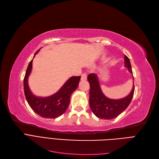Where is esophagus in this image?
Segmentation results:
<instances>
[{
  "instance_id": "obj_1",
  "label": "esophagus",
  "mask_w": 159,
  "mask_h": 159,
  "mask_svg": "<svg viewBox=\"0 0 159 159\" xmlns=\"http://www.w3.org/2000/svg\"><path fill=\"white\" fill-rule=\"evenodd\" d=\"M87 79V75L86 73H83L81 75V80H86Z\"/></svg>"
}]
</instances>
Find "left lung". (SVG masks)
<instances>
[{
  "mask_svg": "<svg viewBox=\"0 0 159 159\" xmlns=\"http://www.w3.org/2000/svg\"><path fill=\"white\" fill-rule=\"evenodd\" d=\"M125 66L128 69L131 75L133 72L130 61L126 55L124 57ZM90 83L89 104L93 114L98 118L103 120H111L118 116L129 105L134 94V81L133 89L129 95L121 99H110L103 94L100 89L98 76L91 73L88 76ZM133 80L134 76H133Z\"/></svg>",
  "mask_w": 159,
  "mask_h": 159,
  "instance_id": "obj_1",
  "label": "left lung"
}]
</instances>
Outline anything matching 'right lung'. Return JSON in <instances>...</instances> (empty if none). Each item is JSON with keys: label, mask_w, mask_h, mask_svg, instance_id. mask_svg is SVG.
Returning a JSON list of instances; mask_svg holds the SVG:
<instances>
[{"label": "right lung", "mask_w": 159, "mask_h": 159, "mask_svg": "<svg viewBox=\"0 0 159 159\" xmlns=\"http://www.w3.org/2000/svg\"><path fill=\"white\" fill-rule=\"evenodd\" d=\"M35 52L36 54L39 51ZM35 56V55H34ZM32 61H30L24 79V89L25 98L31 108L39 116L45 118H56L65 113L70 103L71 94L77 89L80 76H72L55 94L48 97H38L30 90L28 79L32 69Z\"/></svg>", "instance_id": "add662e5"}]
</instances>
